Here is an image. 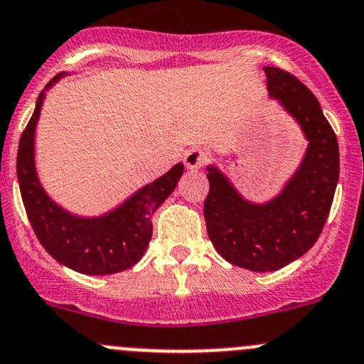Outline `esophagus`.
<instances>
[{
	"label": "esophagus",
	"mask_w": 364,
	"mask_h": 364,
	"mask_svg": "<svg viewBox=\"0 0 364 364\" xmlns=\"http://www.w3.org/2000/svg\"><path fill=\"white\" fill-rule=\"evenodd\" d=\"M208 161H210V153L206 149H200V147H193L185 154V165L190 171L203 168Z\"/></svg>",
	"instance_id": "34e87169"
}]
</instances>
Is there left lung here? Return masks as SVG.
<instances>
[{
    "label": "left lung",
    "instance_id": "left-lung-1",
    "mask_svg": "<svg viewBox=\"0 0 364 364\" xmlns=\"http://www.w3.org/2000/svg\"><path fill=\"white\" fill-rule=\"evenodd\" d=\"M270 97L299 122L308 140L304 160L279 196L245 200L217 167H208L204 200L208 236L225 261L252 272H274L308 252L329 217L338 178V139L318 100L294 74L263 67Z\"/></svg>",
    "mask_w": 364,
    "mask_h": 364
}]
</instances>
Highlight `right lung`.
I'll return each mask as SVG.
<instances>
[{"instance_id":"add662e5","label":"right lung","mask_w":364,"mask_h":364,"mask_svg":"<svg viewBox=\"0 0 364 364\" xmlns=\"http://www.w3.org/2000/svg\"><path fill=\"white\" fill-rule=\"evenodd\" d=\"M65 73L56 74L44 90ZM44 90L37 97L35 112L24 128L17 151V179L28 220L38 242L58 263L87 274L108 276L139 263L153 236L154 211L174 192L183 174L176 164L167 174L133 193L128 200L101 217H77L55 203L42 188L35 171V126L41 115Z\"/></svg>"}]
</instances>
